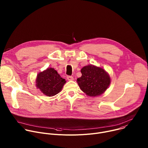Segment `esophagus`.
I'll return each instance as SVG.
<instances>
[{"label":"esophagus","mask_w":148,"mask_h":148,"mask_svg":"<svg viewBox=\"0 0 148 148\" xmlns=\"http://www.w3.org/2000/svg\"><path fill=\"white\" fill-rule=\"evenodd\" d=\"M67 78L69 81H73L74 79V78L72 76H67Z\"/></svg>","instance_id":"obj_1"}]
</instances>
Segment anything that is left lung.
Segmentation results:
<instances>
[{
    "mask_svg": "<svg viewBox=\"0 0 148 148\" xmlns=\"http://www.w3.org/2000/svg\"><path fill=\"white\" fill-rule=\"evenodd\" d=\"M82 75L77 78L80 89L87 95L97 97L107 90L111 84L109 74L102 68L89 64L81 70Z\"/></svg>",
    "mask_w": 148,
    "mask_h": 148,
    "instance_id": "left-lung-1",
    "label": "left lung"
}]
</instances>
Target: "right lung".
<instances>
[{
	"label": "right lung",
	"instance_id": "1",
	"mask_svg": "<svg viewBox=\"0 0 148 148\" xmlns=\"http://www.w3.org/2000/svg\"><path fill=\"white\" fill-rule=\"evenodd\" d=\"M66 82L54 69L47 68L37 74L36 86L44 95L53 97L61 91Z\"/></svg>",
	"mask_w": 148,
	"mask_h": 148
}]
</instances>
